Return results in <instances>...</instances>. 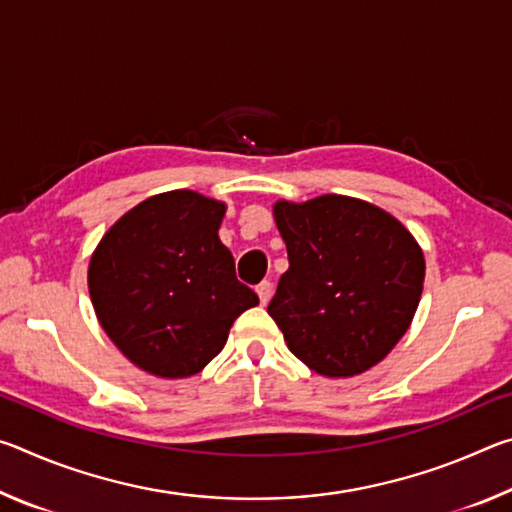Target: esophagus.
<instances>
[{
    "label": "esophagus",
    "instance_id": "34e87169",
    "mask_svg": "<svg viewBox=\"0 0 512 512\" xmlns=\"http://www.w3.org/2000/svg\"><path fill=\"white\" fill-rule=\"evenodd\" d=\"M257 296H259V302H262V305H266L268 298H271V282H268V280L259 282L257 284Z\"/></svg>",
    "mask_w": 512,
    "mask_h": 512
}]
</instances>
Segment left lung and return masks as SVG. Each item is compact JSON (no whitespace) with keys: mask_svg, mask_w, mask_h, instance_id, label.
Instances as JSON below:
<instances>
[{"mask_svg":"<svg viewBox=\"0 0 512 512\" xmlns=\"http://www.w3.org/2000/svg\"><path fill=\"white\" fill-rule=\"evenodd\" d=\"M289 271L268 314L296 357L325 377L368 370L409 329L422 296L424 257L411 232L348 196L275 205Z\"/></svg>","mask_w":512,"mask_h":512,"instance_id":"1","label":"left lung"}]
</instances>
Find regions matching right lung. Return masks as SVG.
Instances as JSON below:
<instances>
[{
  "mask_svg": "<svg viewBox=\"0 0 512 512\" xmlns=\"http://www.w3.org/2000/svg\"><path fill=\"white\" fill-rule=\"evenodd\" d=\"M225 205L189 189L146 198L112 225L90 262L94 311L112 343L158 377L205 368L257 293L219 239Z\"/></svg>",
  "mask_w": 512,
  "mask_h": 512,
  "instance_id": "right-lung-1",
  "label": "right lung"
}]
</instances>
